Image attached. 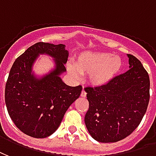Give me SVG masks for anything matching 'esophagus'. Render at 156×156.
I'll return each instance as SVG.
<instances>
[{
	"label": "esophagus",
	"instance_id": "obj_1",
	"mask_svg": "<svg viewBox=\"0 0 156 156\" xmlns=\"http://www.w3.org/2000/svg\"><path fill=\"white\" fill-rule=\"evenodd\" d=\"M80 96H81V97H86V92L84 90V89L82 90V91L80 93Z\"/></svg>",
	"mask_w": 156,
	"mask_h": 156
}]
</instances>
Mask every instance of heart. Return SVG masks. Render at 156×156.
<instances>
[{
    "label": "heart",
    "instance_id": "obj_1",
    "mask_svg": "<svg viewBox=\"0 0 156 156\" xmlns=\"http://www.w3.org/2000/svg\"><path fill=\"white\" fill-rule=\"evenodd\" d=\"M75 66L80 73L90 74L89 81L94 86H104L119 75L123 62L118 55L107 52H83L75 61ZM70 73L78 76L72 66H68Z\"/></svg>",
    "mask_w": 156,
    "mask_h": 156
}]
</instances>
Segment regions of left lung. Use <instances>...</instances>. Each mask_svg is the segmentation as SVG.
I'll return each mask as SVG.
<instances>
[{
    "label": "left lung",
    "mask_w": 156,
    "mask_h": 156,
    "mask_svg": "<svg viewBox=\"0 0 156 156\" xmlns=\"http://www.w3.org/2000/svg\"><path fill=\"white\" fill-rule=\"evenodd\" d=\"M129 70L104 86L86 87L89 109L85 123L102 143L123 140L137 128L150 101V77L141 62L128 54Z\"/></svg>",
    "instance_id": "8db88e82"
}]
</instances>
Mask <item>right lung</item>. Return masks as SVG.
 Masks as SVG:
<instances>
[{
    "label": "right lung",
    "mask_w": 156,
    "mask_h": 156,
    "mask_svg": "<svg viewBox=\"0 0 156 156\" xmlns=\"http://www.w3.org/2000/svg\"><path fill=\"white\" fill-rule=\"evenodd\" d=\"M40 54L54 58L56 68L38 79L32 66ZM65 45L37 42L15 61L5 84L8 114L18 129L34 138H45L58 129L67 109L82 90V86L66 85L60 75L66 71Z\"/></svg>",
    "instance_id": "right-lung-1"
}]
</instances>
